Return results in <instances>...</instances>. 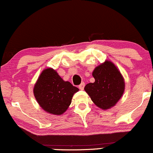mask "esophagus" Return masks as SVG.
<instances>
[{
    "mask_svg": "<svg viewBox=\"0 0 153 153\" xmlns=\"http://www.w3.org/2000/svg\"><path fill=\"white\" fill-rule=\"evenodd\" d=\"M84 86H85V83H81V84L79 85L78 88H79L80 90H83L84 89Z\"/></svg>",
    "mask_w": 153,
    "mask_h": 153,
    "instance_id": "1",
    "label": "esophagus"
}]
</instances>
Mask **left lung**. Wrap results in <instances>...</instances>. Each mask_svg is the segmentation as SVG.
I'll use <instances>...</instances> for the list:
<instances>
[{"label": "left lung", "instance_id": "8db88e82", "mask_svg": "<svg viewBox=\"0 0 153 153\" xmlns=\"http://www.w3.org/2000/svg\"><path fill=\"white\" fill-rule=\"evenodd\" d=\"M94 83L85 85L84 90L97 107L105 110L120 100L125 90V80L120 70L111 61L105 60L94 70Z\"/></svg>", "mask_w": 153, "mask_h": 153}]
</instances>
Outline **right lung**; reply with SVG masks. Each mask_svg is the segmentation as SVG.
<instances>
[{"instance_id":"1","label":"right lung","mask_w":153,"mask_h":153,"mask_svg":"<svg viewBox=\"0 0 153 153\" xmlns=\"http://www.w3.org/2000/svg\"><path fill=\"white\" fill-rule=\"evenodd\" d=\"M79 89L65 81L52 68L43 70L33 88L35 98L43 110L61 115L68 109L73 95Z\"/></svg>"}]
</instances>
